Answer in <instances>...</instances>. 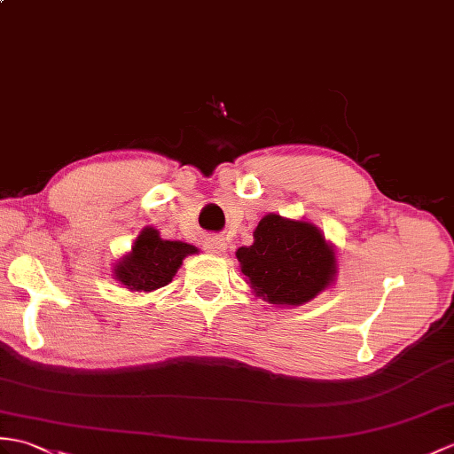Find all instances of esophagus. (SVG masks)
Instances as JSON below:
<instances>
[{"mask_svg":"<svg viewBox=\"0 0 454 454\" xmlns=\"http://www.w3.org/2000/svg\"><path fill=\"white\" fill-rule=\"evenodd\" d=\"M205 249L208 253H213V255H220V253L226 251V244L223 239H216V238H210L205 241Z\"/></svg>","mask_w":454,"mask_h":454,"instance_id":"34e87169","label":"esophagus"}]
</instances>
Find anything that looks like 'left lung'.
I'll return each instance as SVG.
<instances>
[{
	"mask_svg": "<svg viewBox=\"0 0 454 454\" xmlns=\"http://www.w3.org/2000/svg\"><path fill=\"white\" fill-rule=\"evenodd\" d=\"M239 270L257 298L298 308L336 280V249L309 220L269 213L253 231V244L236 251Z\"/></svg>",
	"mask_w": 454,
	"mask_h": 454,
	"instance_id": "obj_1",
	"label": "left lung"
}]
</instances>
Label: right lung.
Returning a JSON list of instances; mask_svg holds the SVG:
<instances>
[{
	"label": "right lung",
	"instance_id": "right-lung-1",
	"mask_svg": "<svg viewBox=\"0 0 454 454\" xmlns=\"http://www.w3.org/2000/svg\"><path fill=\"white\" fill-rule=\"evenodd\" d=\"M199 249L179 239H164L154 226H145L131 251L114 262L112 277L133 294L153 292L170 284L187 255Z\"/></svg>",
	"mask_w": 454,
	"mask_h": 454
}]
</instances>
